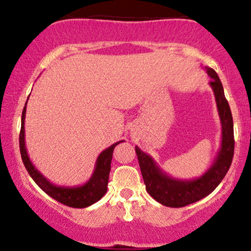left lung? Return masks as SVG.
Wrapping results in <instances>:
<instances>
[{
    "mask_svg": "<svg viewBox=\"0 0 251 251\" xmlns=\"http://www.w3.org/2000/svg\"><path fill=\"white\" fill-rule=\"evenodd\" d=\"M206 71L209 76L211 77L210 85L214 89L218 114L222 123L221 150L218 151L217 158L211 168L197 179H174L164 174L149 154L135 146V153L139 162L144 183L146 185V191L155 201L170 208L186 206L211 194L226 177L234 158V122H232L230 106L224 96L223 86L217 73L212 68H206Z\"/></svg>",
    "mask_w": 251,
    "mask_h": 251,
    "instance_id": "1",
    "label": "left lung"
}]
</instances>
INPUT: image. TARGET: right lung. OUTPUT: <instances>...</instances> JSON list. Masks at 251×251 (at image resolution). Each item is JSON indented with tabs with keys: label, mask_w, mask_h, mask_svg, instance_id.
Returning a JSON list of instances; mask_svg holds the SVG:
<instances>
[{
	"label": "right lung",
	"mask_w": 251,
	"mask_h": 251,
	"mask_svg": "<svg viewBox=\"0 0 251 251\" xmlns=\"http://www.w3.org/2000/svg\"><path fill=\"white\" fill-rule=\"evenodd\" d=\"M27 105V102H25ZM25 106L22 112L21 119V131H20V152H21L22 162H24L28 174L37 185L41 188L43 191L51 198L65 204V205L71 206V208H87L96 201L101 200L102 196L107 191L108 176L111 171V162L112 155H113V150L118 144L123 142H118L106 149L100 153L97 159L96 170L85 185L75 186V188H61V186L53 185L50 180L46 179L43 176L40 174L30 162L29 157L27 154V150L25 145Z\"/></svg>",
	"instance_id": "add662e5"
}]
</instances>
